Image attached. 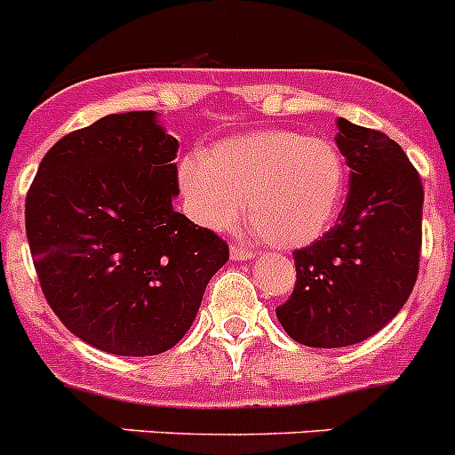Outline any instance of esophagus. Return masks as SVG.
<instances>
[{"label": "esophagus", "instance_id": "esophagus-1", "mask_svg": "<svg viewBox=\"0 0 455 455\" xmlns=\"http://www.w3.org/2000/svg\"><path fill=\"white\" fill-rule=\"evenodd\" d=\"M230 257H232V259H251V257H255V252H252L251 248L232 246L230 248Z\"/></svg>", "mask_w": 455, "mask_h": 455}]
</instances>
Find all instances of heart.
<instances>
[{
	"label": "heart",
	"instance_id": "b5f03b06",
	"mask_svg": "<svg viewBox=\"0 0 455 455\" xmlns=\"http://www.w3.org/2000/svg\"><path fill=\"white\" fill-rule=\"evenodd\" d=\"M191 216L209 230L248 219L277 246H305L339 214L347 168L331 140L291 130H262L220 140L204 156L180 162Z\"/></svg>",
	"mask_w": 455,
	"mask_h": 455
}]
</instances>
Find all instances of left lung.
<instances>
[{
    "mask_svg": "<svg viewBox=\"0 0 455 455\" xmlns=\"http://www.w3.org/2000/svg\"><path fill=\"white\" fill-rule=\"evenodd\" d=\"M351 187L337 223L293 251L296 284L277 321L299 344L341 348L376 335L417 283L424 187L387 134L337 118Z\"/></svg>",
    "mask_w": 455,
    "mask_h": 455,
    "instance_id": "8db88e82",
    "label": "left lung"
}]
</instances>
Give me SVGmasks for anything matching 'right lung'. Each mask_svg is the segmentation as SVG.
Instances as JSON below:
<instances>
[{
    "instance_id": "1",
    "label": "right lung",
    "mask_w": 455,
    "mask_h": 455,
    "mask_svg": "<svg viewBox=\"0 0 455 455\" xmlns=\"http://www.w3.org/2000/svg\"><path fill=\"white\" fill-rule=\"evenodd\" d=\"M178 139L152 111L111 114L47 150L24 220L54 315L91 347L156 355L187 335L230 248L172 209Z\"/></svg>"
}]
</instances>
